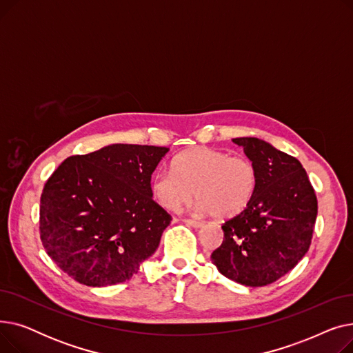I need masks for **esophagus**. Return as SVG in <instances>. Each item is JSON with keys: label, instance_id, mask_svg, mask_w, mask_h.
Wrapping results in <instances>:
<instances>
[{"label": "esophagus", "instance_id": "obj_1", "mask_svg": "<svg viewBox=\"0 0 353 353\" xmlns=\"http://www.w3.org/2000/svg\"><path fill=\"white\" fill-rule=\"evenodd\" d=\"M183 221H184V223H186L188 226H192V228H194V229L203 228L201 221H196V220H190V219H186V220H183Z\"/></svg>", "mask_w": 353, "mask_h": 353}]
</instances>
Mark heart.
<instances>
[{"mask_svg": "<svg viewBox=\"0 0 353 353\" xmlns=\"http://www.w3.org/2000/svg\"><path fill=\"white\" fill-rule=\"evenodd\" d=\"M257 170L246 157L210 147H194L177 154L172 170H160L150 181L152 196L165 210H176L197 196L193 209L229 220L243 213L256 193Z\"/></svg>", "mask_w": 353, "mask_h": 353, "instance_id": "b5f03b06", "label": "heart"}]
</instances>
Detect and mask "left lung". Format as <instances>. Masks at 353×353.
Instances as JSON below:
<instances>
[{"label":"left lung","mask_w":353,"mask_h":353,"mask_svg":"<svg viewBox=\"0 0 353 353\" xmlns=\"http://www.w3.org/2000/svg\"><path fill=\"white\" fill-rule=\"evenodd\" d=\"M232 141L256 165L257 188L249 208L221 226L223 243L212 253V263L233 282L266 286L309 250L318 200L298 159L256 137Z\"/></svg>","instance_id":"left-lung-1"}]
</instances>
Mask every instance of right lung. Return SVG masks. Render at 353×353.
<instances>
[{"mask_svg": "<svg viewBox=\"0 0 353 353\" xmlns=\"http://www.w3.org/2000/svg\"><path fill=\"white\" fill-rule=\"evenodd\" d=\"M167 152L110 144L68 157L47 180L41 242L74 281L91 288L121 283L157 250L172 217L153 201L150 180Z\"/></svg>", "mask_w": 353, "mask_h": 353, "instance_id": "add662e5", "label": "right lung"}]
</instances>
